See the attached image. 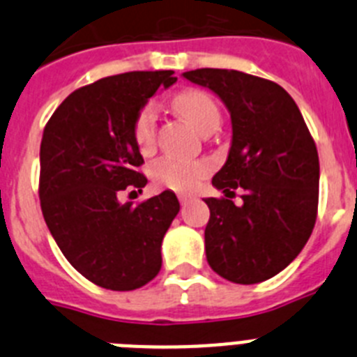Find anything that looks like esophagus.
<instances>
[{
    "label": "esophagus",
    "instance_id": "1",
    "mask_svg": "<svg viewBox=\"0 0 357 357\" xmlns=\"http://www.w3.org/2000/svg\"><path fill=\"white\" fill-rule=\"evenodd\" d=\"M178 200H181L182 206H185V204H188V202H189V198L185 197V195H181V197H178Z\"/></svg>",
    "mask_w": 357,
    "mask_h": 357
}]
</instances>
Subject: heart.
Here are the masks:
<instances>
[{
  "label": "heart",
  "mask_w": 357,
  "mask_h": 357,
  "mask_svg": "<svg viewBox=\"0 0 357 357\" xmlns=\"http://www.w3.org/2000/svg\"><path fill=\"white\" fill-rule=\"evenodd\" d=\"M173 107L185 121L200 134H206L211 128H216L220 123V109L209 93L202 89H182L173 96ZM155 121L157 112L153 103L141 107L132 125V137L139 151L148 153L155 146ZM211 172L207 160L176 159V157H162L150 166L151 181L159 188L172 189L178 193H189L197 188L202 178H206Z\"/></svg>",
  "instance_id": "1"
}]
</instances>
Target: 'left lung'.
Here are the masks:
<instances>
[{"label":"left lung","instance_id":"left-lung-1","mask_svg":"<svg viewBox=\"0 0 357 357\" xmlns=\"http://www.w3.org/2000/svg\"><path fill=\"white\" fill-rule=\"evenodd\" d=\"M222 98L232 119V144L206 198L207 263L236 284H257L301 254L318 213L320 162L301 110L279 84L236 69L184 73ZM243 188L241 206L231 202Z\"/></svg>","mask_w":357,"mask_h":357}]
</instances>
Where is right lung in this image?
<instances>
[{"mask_svg":"<svg viewBox=\"0 0 357 357\" xmlns=\"http://www.w3.org/2000/svg\"><path fill=\"white\" fill-rule=\"evenodd\" d=\"M175 82L173 71L102 78L73 91L44 127V222L71 266L105 289L141 288L162 266V238L181 209L175 193L162 191L137 206L118 197L146 185L132 125L148 98Z\"/></svg>","mask_w":357,"mask_h":357,"instance_id":"1","label":"right lung"}]
</instances>
